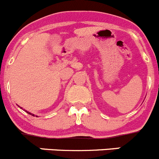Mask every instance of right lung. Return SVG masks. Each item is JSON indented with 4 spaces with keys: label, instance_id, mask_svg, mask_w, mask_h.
<instances>
[{
    "label": "right lung",
    "instance_id": "right-lung-1",
    "mask_svg": "<svg viewBox=\"0 0 159 159\" xmlns=\"http://www.w3.org/2000/svg\"><path fill=\"white\" fill-rule=\"evenodd\" d=\"M27 113H28V114H31V113H29V112H27ZM32 115H33V114H32Z\"/></svg>",
    "mask_w": 159,
    "mask_h": 159
}]
</instances>
